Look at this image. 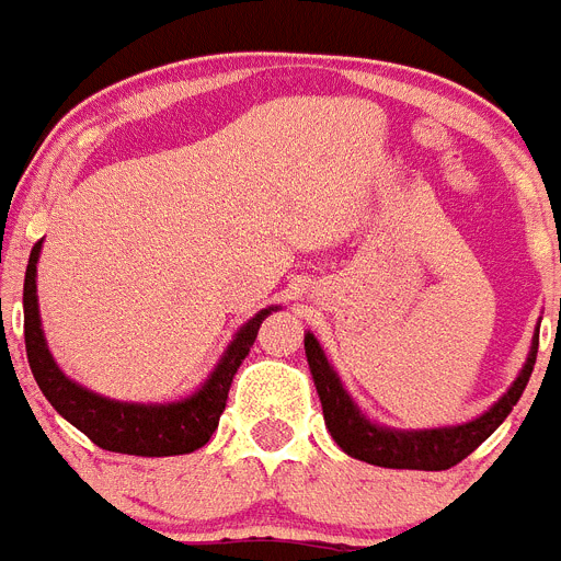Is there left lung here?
<instances>
[{
	"instance_id": "left-lung-1",
	"label": "left lung",
	"mask_w": 561,
	"mask_h": 561,
	"mask_svg": "<svg viewBox=\"0 0 561 561\" xmlns=\"http://www.w3.org/2000/svg\"><path fill=\"white\" fill-rule=\"evenodd\" d=\"M304 350H307L309 369H312L314 390L321 398L327 430L346 456L375 467H392V470H450L461 458L470 456L484 438L493 436L499 424L511 415V410L525 392L527 381H530V373H534L539 332L530 344V355H527L519 378L511 383V390L504 392L488 413H481L473 421H465V424H456V427L433 430H392L369 421L350 398V392L344 390V383L327 360L312 332L304 335Z\"/></svg>"
}]
</instances>
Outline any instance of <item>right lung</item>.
Here are the masks:
<instances>
[{
    "label": "right lung",
    "mask_w": 561,
    "mask_h": 561,
    "mask_svg": "<svg viewBox=\"0 0 561 561\" xmlns=\"http://www.w3.org/2000/svg\"><path fill=\"white\" fill-rule=\"evenodd\" d=\"M42 240L34 243L25 270V350L27 364L39 383L42 396L50 407L71 421L73 427L85 433L96 447L111 453H128V456H183V453L201 450L217 430V421L226 410V398L234 373L240 369L249 346L254 344L263 318L277 307L261 309L252 321H247L234 332L231 344L226 346L224 358L217 360L203 387L188 398L171 401V404H131V401H114V398L96 396L82 383L71 381L45 344V332L39 321V304H36V261H39Z\"/></svg>",
    "instance_id": "right-lung-1"
}]
</instances>
